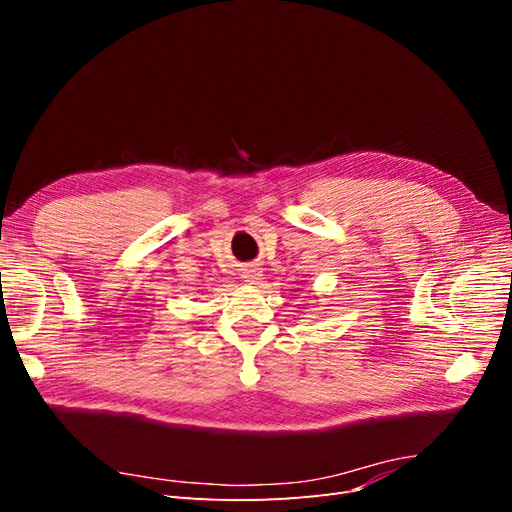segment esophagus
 <instances>
[{
  "instance_id": "obj_1",
  "label": "esophagus",
  "mask_w": 512,
  "mask_h": 512,
  "mask_svg": "<svg viewBox=\"0 0 512 512\" xmlns=\"http://www.w3.org/2000/svg\"><path fill=\"white\" fill-rule=\"evenodd\" d=\"M260 275H262V271H260L256 265L243 269V280L250 282V284H256V282L260 280Z\"/></svg>"
}]
</instances>
